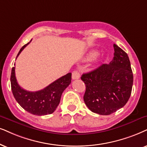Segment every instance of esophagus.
<instances>
[{
	"mask_svg": "<svg viewBox=\"0 0 147 147\" xmlns=\"http://www.w3.org/2000/svg\"><path fill=\"white\" fill-rule=\"evenodd\" d=\"M80 77V73L78 70H74L72 73V79H78Z\"/></svg>",
	"mask_w": 147,
	"mask_h": 147,
	"instance_id": "1",
	"label": "esophagus"
}]
</instances>
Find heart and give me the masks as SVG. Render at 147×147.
Returning a JSON list of instances; mask_svg holds the SVG:
<instances>
[{"label":"heart","mask_w":147,"mask_h":147,"mask_svg":"<svg viewBox=\"0 0 147 147\" xmlns=\"http://www.w3.org/2000/svg\"><path fill=\"white\" fill-rule=\"evenodd\" d=\"M96 55V51H91L90 53L88 54V55H87V59H88V60L92 59V57H94Z\"/></svg>","instance_id":"heart-1"}]
</instances>
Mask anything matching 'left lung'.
Returning a JSON list of instances; mask_svg holds the SVG:
<instances>
[{
    "instance_id": "8db88e82",
    "label": "left lung",
    "mask_w": 147,
    "mask_h": 147,
    "mask_svg": "<svg viewBox=\"0 0 147 147\" xmlns=\"http://www.w3.org/2000/svg\"><path fill=\"white\" fill-rule=\"evenodd\" d=\"M114 57L109 64H103L81 79L86 90L83 100L93 113L109 115L123 107L130 97L133 73L129 57L113 45Z\"/></svg>"
}]
</instances>
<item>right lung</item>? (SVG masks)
I'll return each mask as SVG.
<instances>
[{
	"mask_svg": "<svg viewBox=\"0 0 147 147\" xmlns=\"http://www.w3.org/2000/svg\"><path fill=\"white\" fill-rule=\"evenodd\" d=\"M28 44L21 48L17 57ZM71 76L70 72L41 90L29 92L22 88L17 82L15 67H13L11 75V90L15 99L24 110L38 116L49 115L54 112L58 106L63 92L71 83Z\"/></svg>",
	"mask_w": 147,
	"mask_h": 147,
	"instance_id": "obj_1",
	"label": "right lung"
}]
</instances>
